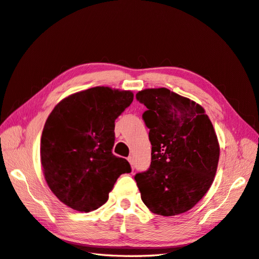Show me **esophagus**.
<instances>
[{
  "label": "esophagus",
  "mask_w": 259,
  "mask_h": 259,
  "mask_svg": "<svg viewBox=\"0 0 259 259\" xmlns=\"http://www.w3.org/2000/svg\"><path fill=\"white\" fill-rule=\"evenodd\" d=\"M128 161H129V163L131 164V167H132V169H134V167H135V161H134V157H131V155H130V157L128 158Z\"/></svg>",
  "instance_id": "obj_1"
}]
</instances>
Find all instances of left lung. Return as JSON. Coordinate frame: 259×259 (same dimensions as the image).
Listing matches in <instances>:
<instances>
[{"instance_id": "1", "label": "left lung", "mask_w": 259, "mask_h": 259, "mask_svg": "<svg viewBox=\"0 0 259 259\" xmlns=\"http://www.w3.org/2000/svg\"><path fill=\"white\" fill-rule=\"evenodd\" d=\"M137 99L148 108L142 118L151 142V165L135 177L150 212H188L214 181L220 143L204 108L166 88L143 89Z\"/></svg>"}]
</instances>
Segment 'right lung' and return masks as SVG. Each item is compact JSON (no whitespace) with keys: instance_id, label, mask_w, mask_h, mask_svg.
<instances>
[{"instance_id":"add662e5","label":"right lung","mask_w":259,"mask_h":259,"mask_svg":"<svg viewBox=\"0 0 259 259\" xmlns=\"http://www.w3.org/2000/svg\"><path fill=\"white\" fill-rule=\"evenodd\" d=\"M134 100L130 90L98 86L69 95L48 116L40 138V162L48 188L79 212L95 211L117 179L131 172L113 155L115 120Z\"/></svg>"}]
</instances>
